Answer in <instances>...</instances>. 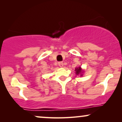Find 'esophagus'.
<instances>
[{
  "mask_svg": "<svg viewBox=\"0 0 122 122\" xmlns=\"http://www.w3.org/2000/svg\"><path fill=\"white\" fill-rule=\"evenodd\" d=\"M58 65H59V66H60V67H63V66H64V65H63V62H61V61H59V62L58 63Z\"/></svg>",
  "mask_w": 122,
  "mask_h": 122,
  "instance_id": "1",
  "label": "esophagus"
}]
</instances>
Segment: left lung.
I'll use <instances>...</instances> for the list:
<instances>
[{
  "label": "left lung",
  "mask_w": 122,
  "mask_h": 122,
  "mask_svg": "<svg viewBox=\"0 0 122 122\" xmlns=\"http://www.w3.org/2000/svg\"><path fill=\"white\" fill-rule=\"evenodd\" d=\"M75 71H76V76H78V75H80L81 76H83V71L81 68V66L75 68Z\"/></svg>",
  "instance_id": "left-lung-1"
}]
</instances>
